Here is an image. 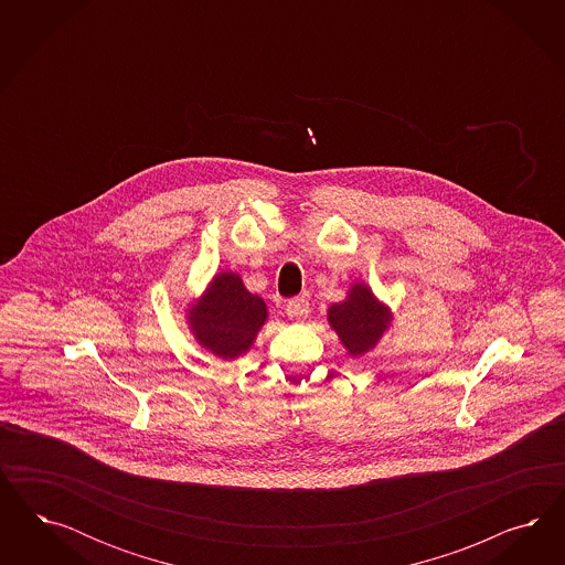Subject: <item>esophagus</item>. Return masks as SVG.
Here are the masks:
<instances>
[{
    "instance_id": "obj_1",
    "label": "esophagus",
    "mask_w": 565,
    "mask_h": 565,
    "mask_svg": "<svg viewBox=\"0 0 565 565\" xmlns=\"http://www.w3.org/2000/svg\"><path fill=\"white\" fill-rule=\"evenodd\" d=\"M286 312L291 321H305L310 312V305L307 298H291L290 302L286 305Z\"/></svg>"
}]
</instances>
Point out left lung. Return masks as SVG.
I'll use <instances>...</instances> for the list:
<instances>
[{
	"mask_svg": "<svg viewBox=\"0 0 565 565\" xmlns=\"http://www.w3.org/2000/svg\"><path fill=\"white\" fill-rule=\"evenodd\" d=\"M327 319L348 354L359 359L373 350L390 329L392 310L376 300L369 286L354 284L343 302L329 307Z\"/></svg>",
	"mask_w": 565,
	"mask_h": 565,
	"instance_id": "1",
	"label": "left lung"
}]
</instances>
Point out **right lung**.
<instances>
[{"mask_svg":"<svg viewBox=\"0 0 565 565\" xmlns=\"http://www.w3.org/2000/svg\"><path fill=\"white\" fill-rule=\"evenodd\" d=\"M267 321V305L244 288L239 275L223 271L189 308L194 340L223 360H234L253 348Z\"/></svg>","mask_w":565,"mask_h":565,"instance_id":"right-lung-1","label":"right lung"}]
</instances>
